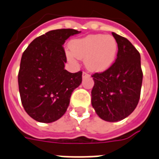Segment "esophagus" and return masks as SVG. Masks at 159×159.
<instances>
[{"mask_svg": "<svg viewBox=\"0 0 159 159\" xmlns=\"http://www.w3.org/2000/svg\"><path fill=\"white\" fill-rule=\"evenodd\" d=\"M88 76H89V75L88 74V73H86V72H83V77H84V78Z\"/></svg>", "mask_w": 159, "mask_h": 159, "instance_id": "esophagus-1", "label": "esophagus"}]
</instances>
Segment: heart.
Listing matches in <instances>:
<instances>
[{"mask_svg":"<svg viewBox=\"0 0 159 159\" xmlns=\"http://www.w3.org/2000/svg\"><path fill=\"white\" fill-rule=\"evenodd\" d=\"M70 48L71 53H67L69 58H85L86 67L97 72L111 67L118 53L117 41L111 35H88L71 41Z\"/></svg>","mask_w":159,"mask_h":159,"instance_id":"1","label":"heart"}]
</instances>
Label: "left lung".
I'll use <instances>...</instances> for the list:
<instances>
[{
  "label": "left lung",
  "instance_id": "obj_1",
  "mask_svg": "<svg viewBox=\"0 0 159 159\" xmlns=\"http://www.w3.org/2000/svg\"><path fill=\"white\" fill-rule=\"evenodd\" d=\"M117 41L116 60L111 67L92 77V106L102 119L117 122L133 112L141 97L143 73L141 55L128 39L112 32Z\"/></svg>",
  "mask_w": 159,
  "mask_h": 159
}]
</instances>
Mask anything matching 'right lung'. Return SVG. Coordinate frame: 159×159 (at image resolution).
Returning a JSON list of instances; mask_svg holds the SVG:
<instances>
[{
    "mask_svg": "<svg viewBox=\"0 0 159 159\" xmlns=\"http://www.w3.org/2000/svg\"><path fill=\"white\" fill-rule=\"evenodd\" d=\"M57 29L35 38L22 55L18 81L21 102L29 116L40 123H52L62 116L74 89L82 82V71L65 70L62 44L80 33Z\"/></svg>",
    "mask_w": 159,
    "mask_h": 159,
    "instance_id": "add662e5",
    "label": "right lung"
}]
</instances>
